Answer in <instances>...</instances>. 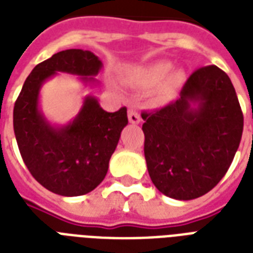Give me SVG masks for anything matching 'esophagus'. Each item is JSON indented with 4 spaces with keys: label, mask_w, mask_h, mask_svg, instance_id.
I'll use <instances>...</instances> for the list:
<instances>
[{
    "label": "esophagus",
    "mask_w": 253,
    "mask_h": 253,
    "mask_svg": "<svg viewBox=\"0 0 253 253\" xmlns=\"http://www.w3.org/2000/svg\"><path fill=\"white\" fill-rule=\"evenodd\" d=\"M128 121H130V123H132V125H138V123H140L139 113L136 111V109H134V107H130V109H128Z\"/></svg>",
    "instance_id": "obj_1"
}]
</instances>
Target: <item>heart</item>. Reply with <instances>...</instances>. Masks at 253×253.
<instances>
[{
	"mask_svg": "<svg viewBox=\"0 0 253 253\" xmlns=\"http://www.w3.org/2000/svg\"><path fill=\"white\" fill-rule=\"evenodd\" d=\"M172 63L169 61H156L142 68L135 69L134 72L128 75V80L135 86L144 90H150L160 85L159 98L170 99L186 81L184 71L181 69L172 71Z\"/></svg>",
	"mask_w": 253,
	"mask_h": 253,
	"instance_id": "b5f03b06",
	"label": "heart"
}]
</instances>
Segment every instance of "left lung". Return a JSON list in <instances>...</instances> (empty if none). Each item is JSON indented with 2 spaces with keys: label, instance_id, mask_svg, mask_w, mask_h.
Wrapping results in <instances>:
<instances>
[{
  "label": "left lung",
  "instance_id": "obj_1",
  "mask_svg": "<svg viewBox=\"0 0 253 253\" xmlns=\"http://www.w3.org/2000/svg\"><path fill=\"white\" fill-rule=\"evenodd\" d=\"M142 118L151 180L159 192L180 201L204 196L222 180L243 134L234 85L215 65L197 69L180 98Z\"/></svg>",
  "mask_w": 253,
  "mask_h": 253
}]
</instances>
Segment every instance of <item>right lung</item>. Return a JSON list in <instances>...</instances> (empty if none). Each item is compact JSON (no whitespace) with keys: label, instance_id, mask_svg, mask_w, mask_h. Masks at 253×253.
I'll return each instance as SVG.
<instances>
[{"label":"right lung","instance_id":"right-lung-1","mask_svg":"<svg viewBox=\"0 0 253 253\" xmlns=\"http://www.w3.org/2000/svg\"><path fill=\"white\" fill-rule=\"evenodd\" d=\"M101 68L102 61L90 51H60L31 71L14 105V134L22 159L34 178L59 196H83L102 182L128 123L127 109L107 113L94 95H86L71 122L52 125L39 105L41 89L57 72L76 75L84 85L94 86Z\"/></svg>","mask_w":253,"mask_h":253}]
</instances>
